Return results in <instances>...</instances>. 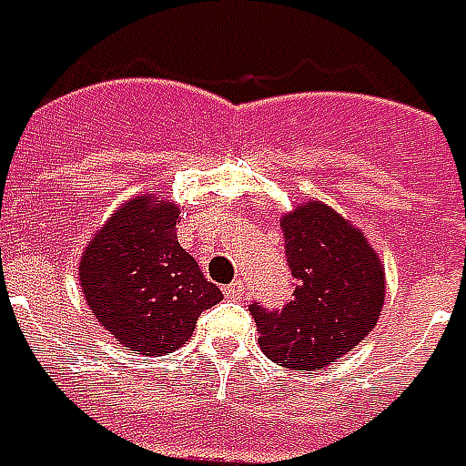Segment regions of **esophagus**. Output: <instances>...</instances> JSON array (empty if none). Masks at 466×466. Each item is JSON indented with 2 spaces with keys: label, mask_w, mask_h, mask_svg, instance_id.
Wrapping results in <instances>:
<instances>
[{
  "label": "esophagus",
  "mask_w": 466,
  "mask_h": 466,
  "mask_svg": "<svg viewBox=\"0 0 466 466\" xmlns=\"http://www.w3.org/2000/svg\"><path fill=\"white\" fill-rule=\"evenodd\" d=\"M224 294H227L229 299H242V297H244V282H242V279H237V282L227 284V287H224Z\"/></svg>",
  "instance_id": "obj_1"
}]
</instances>
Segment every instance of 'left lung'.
<instances>
[{"label": "left lung", "instance_id": "8db88e82", "mask_svg": "<svg viewBox=\"0 0 466 466\" xmlns=\"http://www.w3.org/2000/svg\"><path fill=\"white\" fill-rule=\"evenodd\" d=\"M284 254L294 277L282 309L249 304L259 347L287 370H322L374 329L384 304V269L360 229L319 202L282 219Z\"/></svg>", "mask_w": 466, "mask_h": 466}]
</instances>
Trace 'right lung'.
<instances>
[{"mask_svg": "<svg viewBox=\"0 0 466 466\" xmlns=\"http://www.w3.org/2000/svg\"><path fill=\"white\" fill-rule=\"evenodd\" d=\"M179 212L132 199L86 247L79 279L86 304L115 339L139 354H167L192 337L204 309L222 302L177 239Z\"/></svg>", "mask_w": 466, "mask_h": 466, "instance_id": "right-lung-1", "label": "right lung"}]
</instances>
